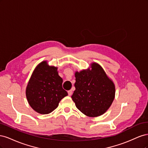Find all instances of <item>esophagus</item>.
Wrapping results in <instances>:
<instances>
[{
    "label": "esophagus",
    "instance_id": "esophagus-1",
    "mask_svg": "<svg viewBox=\"0 0 148 148\" xmlns=\"http://www.w3.org/2000/svg\"><path fill=\"white\" fill-rule=\"evenodd\" d=\"M72 93H73V91H72V90H71V89L68 91V94H69V96H71V95H72Z\"/></svg>",
    "mask_w": 148,
    "mask_h": 148
}]
</instances>
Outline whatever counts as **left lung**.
Returning <instances> with one entry per match:
<instances>
[{
	"label": "left lung",
	"mask_w": 148,
	"mask_h": 148,
	"mask_svg": "<svg viewBox=\"0 0 148 148\" xmlns=\"http://www.w3.org/2000/svg\"><path fill=\"white\" fill-rule=\"evenodd\" d=\"M91 65V70L75 73V90L71 98L82 113L95 117L104 114L111 106L115 86L99 64Z\"/></svg>",
	"instance_id": "left-lung-1"
}]
</instances>
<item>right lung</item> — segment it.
Segmentation results:
<instances>
[{"instance_id": "obj_1", "label": "right lung", "mask_w": 148, "mask_h": 148, "mask_svg": "<svg viewBox=\"0 0 148 148\" xmlns=\"http://www.w3.org/2000/svg\"><path fill=\"white\" fill-rule=\"evenodd\" d=\"M57 70V67L48 66L46 62H41L35 69L26 87L29 104L39 114L52 112L60 100L68 95L62 88L63 79Z\"/></svg>"}]
</instances>
